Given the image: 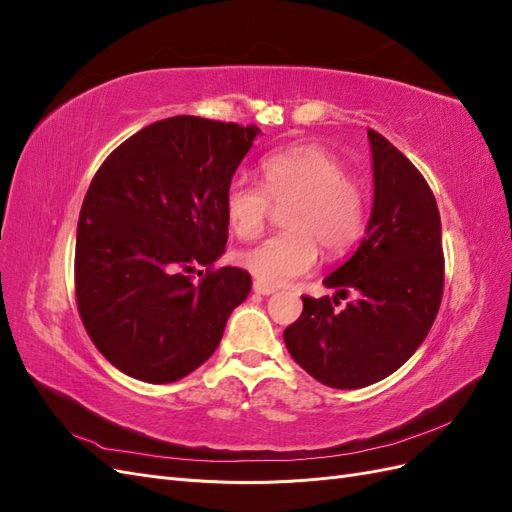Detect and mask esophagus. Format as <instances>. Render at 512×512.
<instances>
[{
    "label": "esophagus",
    "mask_w": 512,
    "mask_h": 512,
    "mask_svg": "<svg viewBox=\"0 0 512 512\" xmlns=\"http://www.w3.org/2000/svg\"><path fill=\"white\" fill-rule=\"evenodd\" d=\"M254 292L256 294H262V297H269V294H273L275 292V288L273 286H267V284H262V282H254Z\"/></svg>",
    "instance_id": "esophagus-1"
}]
</instances>
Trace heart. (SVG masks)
<instances>
[{
	"label": "heart",
	"instance_id": "heart-1",
	"mask_svg": "<svg viewBox=\"0 0 512 512\" xmlns=\"http://www.w3.org/2000/svg\"><path fill=\"white\" fill-rule=\"evenodd\" d=\"M262 185L235 177L224 194V213L239 239H254L267 226L271 205L284 207L286 232L237 256L258 282L286 284L314 269L318 247L329 258L346 254L367 222L363 183L346 173L335 153L301 143L271 153L260 164Z\"/></svg>",
	"mask_w": 512,
	"mask_h": 512
}]
</instances>
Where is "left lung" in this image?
Returning a JSON list of instances; mask_svg holds the SVG:
<instances>
[{
	"mask_svg": "<svg viewBox=\"0 0 512 512\" xmlns=\"http://www.w3.org/2000/svg\"><path fill=\"white\" fill-rule=\"evenodd\" d=\"M374 209L367 235L324 286L339 297L303 299V314L284 331L290 356L333 389H361L404 365L438 316L444 290L442 224L429 183L404 153L369 130Z\"/></svg>",
	"mask_w": 512,
	"mask_h": 512,
	"instance_id": "left-lung-1",
	"label": "left lung"
}]
</instances>
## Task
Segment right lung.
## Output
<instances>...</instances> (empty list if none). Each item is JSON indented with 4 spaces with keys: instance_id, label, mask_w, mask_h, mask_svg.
<instances>
[{
    "instance_id": "obj_1",
    "label": "right lung",
    "mask_w": 512,
    "mask_h": 512,
    "mask_svg": "<svg viewBox=\"0 0 512 512\" xmlns=\"http://www.w3.org/2000/svg\"><path fill=\"white\" fill-rule=\"evenodd\" d=\"M258 132L168 117L123 141L91 179L76 230V305L123 374L151 384L192 374L250 294V273L215 260L228 241L226 188Z\"/></svg>"
}]
</instances>
